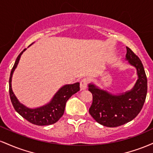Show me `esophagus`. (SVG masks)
Returning <instances> with one entry per match:
<instances>
[{
  "instance_id": "34e87169",
  "label": "esophagus",
  "mask_w": 153,
  "mask_h": 153,
  "mask_svg": "<svg viewBox=\"0 0 153 153\" xmlns=\"http://www.w3.org/2000/svg\"><path fill=\"white\" fill-rule=\"evenodd\" d=\"M88 83V80L86 78L82 79L81 81H80V89H81V90H84V89L86 88Z\"/></svg>"
}]
</instances>
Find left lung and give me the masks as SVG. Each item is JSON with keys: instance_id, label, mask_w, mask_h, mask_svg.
Returning <instances> with one entry per match:
<instances>
[{"instance_id": "1", "label": "left lung", "mask_w": 153, "mask_h": 153, "mask_svg": "<svg viewBox=\"0 0 153 153\" xmlns=\"http://www.w3.org/2000/svg\"><path fill=\"white\" fill-rule=\"evenodd\" d=\"M126 59L136 68L138 75V80L130 91L116 96L93 84L88 85V91L93 95L89 113L96 122L105 127H119L134 119L143 108L146 99L147 80L143 63L127 47Z\"/></svg>"}]
</instances>
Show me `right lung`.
Wrapping results in <instances>:
<instances>
[{
	"mask_svg": "<svg viewBox=\"0 0 153 153\" xmlns=\"http://www.w3.org/2000/svg\"><path fill=\"white\" fill-rule=\"evenodd\" d=\"M25 50L26 49H24L19 54L14 63V65L10 72L9 78V95L10 101L15 110L22 117L26 119L28 122H31V124L38 126L50 125V124H54L62 117L64 114L67 101L73 94L80 91V83L76 82L71 85H64L54 95L52 101L45 106L36 108H29L24 106L18 101L12 91L11 78L13 73L14 72L20 59L21 55Z\"/></svg>",
	"mask_w": 153,
	"mask_h": 153,
	"instance_id": "1",
	"label": "right lung"
}]
</instances>
